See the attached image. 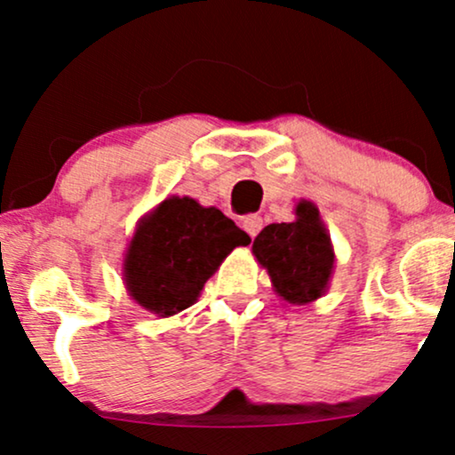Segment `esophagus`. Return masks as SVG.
<instances>
[{
	"instance_id": "obj_1",
	"label": "esophagus",
	"mask_w": 455,
	"mask_h": 455,
	"mask_svg": "<svg viewBox=\"0 0 455 455\" xmlns=\"http://www.w3.org/2000/svg\"><path fill=\"white\" fill-rule=\"evenodd\" d=\"M242 227H243V231L248 233L251 239H254L262 228V218L259 216V213H248V216L242 220Z\"/></svg>"
}]
</instances>
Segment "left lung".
<instances>
[{"label":"left lung","mask_w":455,"mask_h":455,"mask_svg":"<svg viewBox=\"0 0 455 455\" xmlns=\"http://www.w3.org/2000/svg\"><path fill=\"white\" fill-rule=\"evenodd\" d=\"M251 251L267 267L277 294L288 303H309L322 297L335 262L331 237L309 201H300L294 222L262 228Z\"/></svg>","instance_id":"obj_1"}]
</instances>
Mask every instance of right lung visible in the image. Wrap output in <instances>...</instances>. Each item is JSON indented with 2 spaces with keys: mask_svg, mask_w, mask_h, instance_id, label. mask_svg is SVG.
<instances>
[{
  "mask_svg": "<svg viewBox=\"0 0 455 455\" xmlns=\"http://www.w3.org/2000/svg\"><path fill=\"white\" fill-rule=\"evenodd\" d=\"M231 218L195 199H165L140 224L124 260L129 292L141 307L173 315L195 303L228 251L248 245Z\"/></svg>",
  "mask_w": 455,
  "mask_h": 455,
  "instance_id": "right-lung-1",
  "label": "right lung"
}]
</instances>
